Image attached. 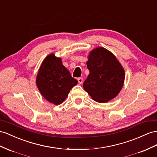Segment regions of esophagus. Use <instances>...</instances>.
<instances>
[{
    "label": "esophagus",
    "mask_w": 157,
    "mask_h": 157,
    "mask_svg": "<svg viewBox=\"0 0 157 157\" xmlns=\"http://www.w3.org/2000/svg\"><path fill=\"white\" fill-rule=\"evenodd\" d=\"M78 82H79V84H82V83H83V78H78Z\"/></svg>",
    "instance_id": "1"
}]
</instances>
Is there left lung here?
Returning <instances> with one entry per match:
<instances>
[{
  "label": "left lung",
  "mask_w": 157,
  "mask_h": 157,
  "mask_svg": "<svg viewBox=\"0 0 157 157\" xmlns=\"http://www.w3.org/2000/svg\"><path fill=\"white\" fill-rule=\"evenodd\" d=\"M87 67L90 71L83 87L94 101L105 103L113 99L122 89L124 70L110 51L96 48L88 56Z\"/></svg>",
  "instance_id": "obj_1"
}]
</instances>
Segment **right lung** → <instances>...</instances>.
Segmentation results:
<instances>
[{"instance_id": "1", "label": "right lung", "mask_w": 157, "mask_h": 157, "mask_svg": "<svg viewBox=\"0 0 157 157\" xmlns=\"http://www.w3.org/2000/svg\"><path fill=\"white\" fill-rule=\"evenodd\" d=\"M36 82L43 97L56 105L65 101L71 88L78 83L63 65L61 58L54 54L43 60Z\"/></svg>"}]
</instances>
